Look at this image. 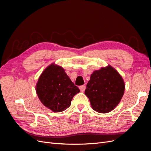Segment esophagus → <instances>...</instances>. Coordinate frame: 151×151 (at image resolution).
<instances>
[{"label": "esophagus", "instance_id": "1", "mask_svg": "<svg viewBox=\"0 0 151 151\" xmlns=\"http://www.w3.org/2000/svg\"><path fill=\"white\" fill-rule=\"evenodd\" d=\"M86 86H84V85L79 86V89H80L81 92H84V91L85 89H86Z\"/></svg>", "mask_w": 151, "mask_h": 151}]
</instances>
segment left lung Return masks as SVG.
Wrapping results in <instances>:
<instances>
[{
	"instance_id": "8db88e82",
	"label": "left lung",
	"mask_w": 151,
	"mask_h": 151,
	"mask_svg": "<svg viewBox=\"0 0 151 151\" xmlns=\"http://www.w3.org/2000/svg\"><path fill=\"white\" fill-rule=\"evenodd\" d=\"M125 89V82L121 75L108 65L93 72L84 93L94 111L106 113L118 106Z\"/></svg>"
}]
</instances>
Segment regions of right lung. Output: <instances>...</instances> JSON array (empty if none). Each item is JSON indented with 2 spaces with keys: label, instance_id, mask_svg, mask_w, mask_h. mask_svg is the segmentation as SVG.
I'll list each match as a JSON object with an SVG mask.
<instances>
[{
  "label": "right lung",
  "instance_id": "right-lung-1",
  "mask_svg": "<svg viewBox=\"0 0 151 151\" xmlns=\"http://www.w3.org/2000/svg\"><path fill=\"white\" fill-rule=\"evenodd\" d=\"M36 92L45 106L53 112H62L70 106L73 97L80 90L71 81L64 68L52 63L40 76Z\"/></svg>",
  "mask_w": 151,
  "mask_h": 151
}]
</instances>
